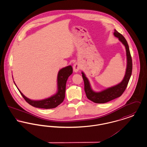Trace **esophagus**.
Wrapping results in <instances>:
<instances>
[{"instance_id": "obj_1", "label": "esophagus", "mask_w": 147, "mask_h": 147, "mask_svg": "<svg viewBox=\"0 0 147 147\" xmlns=\"http://www.w3.org/2000/svg\"><path fill=\"white\" fill-rule=\"evenodd\" d=\"M80 69V64L76 62L73 65V70H74V71L77 73L79 70Z\"/></svg>"}]
</instances>
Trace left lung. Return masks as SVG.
Masks as SVG:
<instances>
[{
    "label": "left lung",
    "mask_w": 147,
    "mask_h": 147,
    "mask_svg": "<svg viewBox=\"0 0 147 147\" xmlns=\"http://www.w3.org/2000/svg\"><path fill=\"white\" fill-rule=\"evenodd\" d=\"M113 35L119 38V40L125 46L127 56V68L126 73L122 81L115 86L107 88L100 92H95L91 89L88 79L82 71V77L84 82V90L86 97L92 102L97 104H104L112 100L119 98L122 95L126 90L132 71V61L129 46L123 36L115 30Z\"/></svg>",
    "instance_id": "left-lung-1"
}]
</instances>
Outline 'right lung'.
<instances>
[{"label": "right lung", "mask_w": 147, "mask_h": 147, "mask_svg": "<svg viewBox=\"0 0 147 147\" xmlns=\"http://www.w3.org/2000/svg\"><path fill=\"white\" fill-rule=\"evenodd\" d=\"M72 73L73 68L71 65L65 67L59 70L57 76V92L54 95L46 99L41 100H30L23 95L18 88V89L25 101L30 105L34 107L46 109L55 108L61 104L64 99L66 83L68 77L72 74Z\"/></svg>", "instance_id": "obj_1"}]
</instances>
